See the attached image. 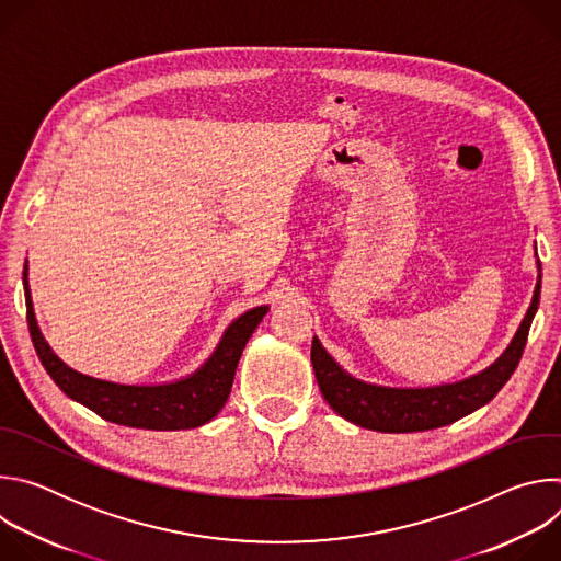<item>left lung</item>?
I'll list each match as a JSON object with an SVG mask.
<instances>
[{
  "mask_svg": "<svg viewBox=\"0 0 561 561\" xmlns=\"http://www.w3.org/2000/svg\"><path fill=\"white\" fill-rule=\"evenodd\" d=\"M537 255V253H535ZM541 290V264L537 260V284L533 301L522 319V324L511 340L508 348L482 373L470 375L455 383L428 386V388H392L368 383L346 373L312 337L310 362L312 370L329 407L355 426L379 431V433H417L448 426L472 411L482 409L502 390V386L515 373L528 329L539 306Z\"/></svg>",
  "mask_w": 561,
  "mask_h": 561,
  "instance_id": "8db88e82",
  "label": "left lung"
}]
</instances>
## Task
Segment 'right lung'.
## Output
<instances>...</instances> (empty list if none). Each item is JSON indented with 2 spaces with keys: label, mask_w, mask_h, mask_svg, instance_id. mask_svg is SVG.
<instances>
[{
  "label": "right lung",
  "mask_w": 561,
  "mask_h": 561,
  "mask_svg": "<svg viewBox=\"0 0 561 561\" xmlns=\"http://www.w3.org/2000/svg\"><path fill=\"white\" fill-rule=\"evenodd\" d=\"M28 331L46 373L68 394L106 422L146 431H186L208 424L226 404L234 370L247 342L260 327L268 306L239 314L224 331L213 355L191 375L167 383H117L79 373L61 362L44 340L31 299L28 262L24 266Z\"/></svg>",
  "instance_id": "add662e5"
}]
</instances>
